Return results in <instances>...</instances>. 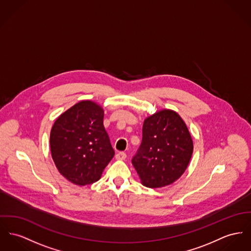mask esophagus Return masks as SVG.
<instances>
[{"instance_id": "1", "label": "esophagus", "mask_w": 251, "mask_h": 251, "mask_svg": "<svg viewBox=\"0 0 251 251\" xmlns=\"http://www.w3.org/2000/svg\"><path fill=\"white\" fill-rule=\"evenodd\" d=\"M126 158V154L125 152H119L116 154V159L117 160H125Z\"/></svg>"}]
</instances>
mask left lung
<instances>
[{
    "instance_id": "obj_1",
    "label": "left lung",
    "mask_w": 251,
    "mask_h": 251,
    "mask_svg": "<svg viewBox=\"0 0 251 251\" xmlns=\"http://www.w3.org/2000/svg\"><path fill=\"white\" fill-rule=\"evenodd\" d=\"M192 152L193 142L184 120L173 110L163 109L145 120L132 165L145 186L163 187L184 174Z\"/></svg>"
}]
</instances>
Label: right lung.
Wrapping results in <instances>:
<instances>
[{"mask_svg":"<svg viewBox=\"0 0 251 251\" xmlns=\"http://www.w3.org/2000/svg\"><path fill=\"white\" fill-rule=\"evenodd\" d=\"M50 143L59 172L77 185L97 182L114 156L103 109L92 100H81L57 118Z\"/></svg>","mask_w":251,"mask_h":251,"instance_id":"obj_1","label":"right lung"}]
</instances>
